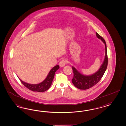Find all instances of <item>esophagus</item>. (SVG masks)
<instances>
[{"label":"esophagus","instance_id":"1","mask_svg":"<svg viewBox=\"0 0 126 126\" xmlns=\"http://www.w3.org/2000/svg\"><path fill=\"white\" fill-rule=\"evenodd\" d=\"M67 61L66 60H62L59 63V65L61 67H64L65 64L67 63Z\"/></svg>","mask_w":126,"mask_h":126}]
</instances>
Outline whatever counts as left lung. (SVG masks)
I'll return each mask as SVG.
<instances>
[{"instance_id": "1", "label": "left lung", "mask_w": 126, "mask_h": 126, "mask_svg": "<svg viewBox=\"0 0 126 126\" xmlns=\"http://www.w3.org/2000/svg\"><path fill=\"white\" fill-rule=\"evenodd\" d=\"M96 36L104 43L106 48L105 57L99 70L92 75L85 76L80 73L76 68L72 66V70L74 73L72 82L76 87L80 89L85 90L92 88L96 84L101 80L103 76L106 72L108 65V57L106 41L103 37L97 32H96Z\"/></svg>"}]
</instances>
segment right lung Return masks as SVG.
Wrapping results in <instances>:
<instances>
[{
  "label": "right lung",
  "instance_id": "right-lung-1",
  "mask_svg": "<svg viewBox=\"0 0 126 126\" xmlns=\"http://www.w3.org/2000/svg\"><path fill=\"white\" fill-rule=\"evenodd\" d=\"M60 68L58 65H56L51 69L49 72L47 77L44 81L41 82V83L33 84H29L26 82L22 81L19 78L21 82L23 85L27 88L29 90H32L34 92H43L46 91L51 86L52 82H53V79L54 78V74L55 72Z\"/></svg>",
  "mask_w": 126,
  "mask_h": 126
}]
</instances>
